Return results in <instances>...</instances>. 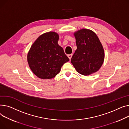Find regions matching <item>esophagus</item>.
<instances>
[{
	"label": "esophagus",
	"instance_id": "34e87169",
	"mask_svg": "<svg viewBox=\"0 0 129 129\" xmlns=\"http://www.w3.org/2000/svg\"><path fill=\"white\" fill-rule=\"evenodd\" d=\"M72 55H73L72 54H69V55H68V57H69V59H70V60L71 59Z\"/></svg>",
	"mask_w": 129,
	"mask_h": 129
}]
</instances>
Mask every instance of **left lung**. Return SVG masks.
<instances>
[{
	"mask_svg": "<svg viewBox=\"0 0 129 129\" xmlns=\"http://www.w3.org/2000/svg\"><path fill=\"white\" fill-rule=\"evenodd\" d=\"M77 49L71 62L75 69L83 75H88L100 69L104 60V50L96 34L83 28L74 33Z\"/></svg>",
	"mask_w": 129,
	"mask_h": 129,
	"instance_id": "obj_1",
	"label": "left lung"
}]
</instances>
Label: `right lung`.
<instances>
[{"mask_svg":"<svg viewBox=\"0 0 129 129\" xmlns=\"http://www.w3.org/2000/svg\"><path fill=\"white\" fill-rule=\"evenodd\" d=\"M55 32L44 33L37 38L27 54V62L32 72L42 79L54 78L63 64L69 61L63 48L58 44Z\"/></svg>","mask_w":129,"mask_h":129,"instance_id":"add662e5","label":"right lung"}]
</instances>
